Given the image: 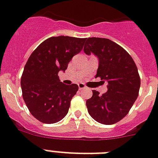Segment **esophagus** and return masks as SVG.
<instances>
[{
	"mask_svg": "<svg viewBox=\"0 0 158 158\" xmlns=\"http://www.w3.org/2000/svg\"><path fill=\"white\" fill-rule=\"evenodd\" d=\"M78 86H79V88L80 90H83V89H87V87H86L85 85H84V84H83V83H79V84H78Z\"/></svg>",
	"mask_w": 158,
	"mask_h": 158,
	"instance_id": "obj_1",
	"label": "esophagus"
}]
</instances>
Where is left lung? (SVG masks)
Segmentation results:
<instances>
[{
	"label": "left lung",
	"instance_id": "obj_1",
	"mask_svg": "<svg viewBox=\"0 0 158 158\" xmlns=\"http://www.w3.org/2000/svg\"><path fill=\"white\" fill-rule=\"evenodd\" d=\"M83 50L99 59L95 78L108 82V91L93 90L86 101L90 116L100 124H113L128 113L137 99L140 87L138 70L130 54L108 38H88Z\"/></svg>",
	"mask_w": 158,
	"mask_h": 158
}]
</instances>
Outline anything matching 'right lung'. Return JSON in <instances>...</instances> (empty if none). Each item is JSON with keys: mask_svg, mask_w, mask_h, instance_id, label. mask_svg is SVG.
Instances as JSON below:
<instances>
[{"mask_svg": "<svg viewBox=\"0 0 158 158\" xmlns=\"http://www.w3.org/2000/svg\"><path fill=\"white\" fill-rule=\"evenodd\" d=\"M85 40L51 37L42 42L28 59L21 79L22 97L30 113L39 121L54 124L68 112L79 87L63 83L58 74L67 70L72 57L83 50Z\"/></svg>", "mask_w": 158, "mask_h": 158, "instance_id": "obj_1", "label": "right lung"}]
</instances>
